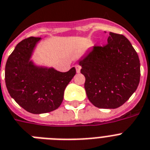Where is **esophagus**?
Returning <instances> with one entry per match:
<instances>
[{"label": "esophagus", "instance_id": "obj_1", "mask_svg": "<svg viewBox=\"0 0 150 150\" xmlns=\"http://www.w3.org/2000/svg\"><path fill=\"white\" fill-rule=\"evenodd\" d=\"M75 69H76V71H77L78 73L80 72V71H81V66L79 65V64H75Z\"/></svg>", "mask_w": 150, "mask_h": 150}]
</instances>
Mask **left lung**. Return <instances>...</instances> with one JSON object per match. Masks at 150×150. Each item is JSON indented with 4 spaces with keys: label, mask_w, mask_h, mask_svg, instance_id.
Segmentation results:
<instances>
[{
    "label": "left lung",
    "mask_w": 150,
    "mask_h": 150,
    "mask_svg": "<svg viewBox=\"0 0 150 150\" xmlns=\"http://www.w3.org/2000/svg\"><path fill=\"white\" fill-rule=\"evenodd\" d=\"M88 100L99 109H116L130 98L140 79L139 56L124 35L109 32L108 43L94 46L79 60Z\"/></svg>",
    "instance_id": "8db88e82"
}]
</instances>
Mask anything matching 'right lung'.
<instances>
[{
  "label": "right lung",
  "mask_w": 150,
  "mask_h": 150,
  "mask_svg": "<svg viewBox=\"0 0 150 150\" xmlns=\"http://www.w3.org/2000/svg\"><path fill=\"white\" fill-rule=\"evenodd\" d=\"M41 38L30 37L17 45L5 66V83L10 96L20 106L33 113L41 114L60 106L64 92L76 70L67 72L35 64L31 56Z\"/></svg>",
  "instance_id": "1"
}]
</instances>
